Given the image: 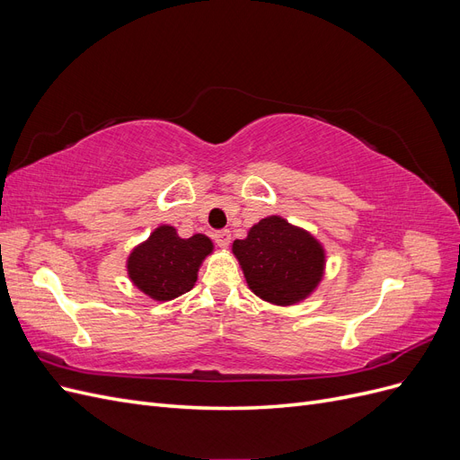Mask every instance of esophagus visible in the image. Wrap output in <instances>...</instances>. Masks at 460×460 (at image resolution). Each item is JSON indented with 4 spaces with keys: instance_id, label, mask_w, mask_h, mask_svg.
Listing matches in <instances>:
<instances>
[{
    "instance_id": "1",
    "label": "esophagus",
    "mask_w": 460,
    "mask_h": 460,
    "mask_svg": "<svg viewBox=\"0 0 460 460\" xmlns=\"http://www.w3.org/2000/svg\"><path fill=\"white\" fill-rule=\"evenodd\" d=\"M230 240H232L230 230H218V232L215 234V242H217V245L222 247V249H226V247L230 245Z\"/></svg>"
}]
</instances>
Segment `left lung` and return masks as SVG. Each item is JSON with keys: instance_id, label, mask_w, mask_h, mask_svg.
Instances as JSON below:
<instances>
[{"instance_id": "1", "label": "left lung", "mask_w": 460, "mask_h": 460, "mask_svg": "<svg viewBox=\"0 0 460 460\" xmlns=\"http://www.w3.org/2000/svg\"><path fill=\"white\" fill-rule=\"evenodd\" d=\"M245 282L262 301L296 305L323 282L326 252L314 235L272 215L259 220L245 240L232 243Z\"/></svg>"}]
</instances>
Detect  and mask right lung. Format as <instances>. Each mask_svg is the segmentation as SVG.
Wrapping results in <instances>:
<instances>
[{
  "label": "right lung",
  "instance_id": "right-lung-1",
  "mask_svg": "<svg viewBox=\"0 0 460 460\" xmlns=\"http://www.w3.org/2000/svg\"><path fill=\"white\" fill-rule=\"evenodd\" d=\"M213 249L205 234L180 238L174 226L161 225L132 249L127 259L128 278L153 301H171L196 286L201 262Z\"/></svg>",
  "mask_w": 460,
  "mask_h": 460
}]
</instances>
